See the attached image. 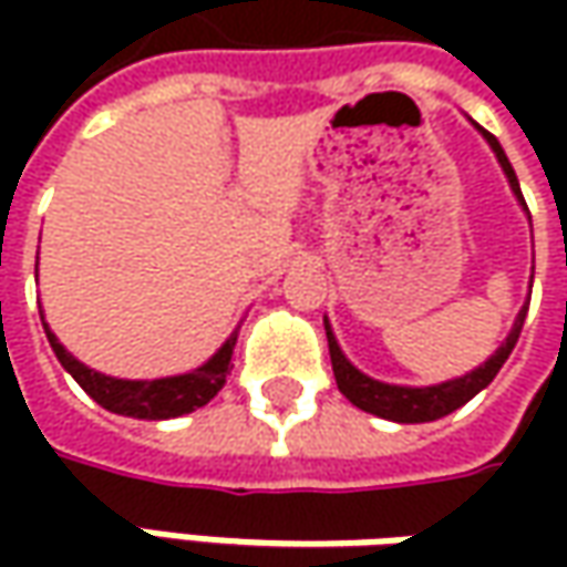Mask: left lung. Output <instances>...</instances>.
I'll list each match as a JSON object with an SVG mask.
<instances>
[{
    "label": "left lung",
    "instance_id": "obj_1",
    "mask_svg": "<svg viewBox=\"0 0 567 567\" xmlns=\"http://www.w3.org/2000/svg\"><path fill=\"white\" fill-rule=\"evenodd\" d=\"M483 135H486V142L492 144V151H495V157H498V164L505 169V176H508V183H512L514 195L524 202V195H520V186H517V176H514L512 164H508V157H505V151H502V144L495 142V135H489L486 128H483ZM527 205V202H524ZM524 318H527V306L520 309V316L514 321L512 334L508 340L495 350V357L486 360L480 369H473L470 375L464 379H454L445 381V384H432V388H401V384H384V381L369 379V375H362L360 369H353L347 357L340 353L338 340L331 334V328H328V321H324V328H328V350H331V365H334V379H338L340 394L347 398V401L353 403V406H360L365 413H375L381 420H391V423H432V420H442L447 416L451 410H457V406H464L470 398H476L486 384H489L495 375H498V369L505 365V360L512 357L514 343L520 338V328H524Z\"/></svg>",
    "mask_w": 567,
    "mask_h": 567
}]
</instances>
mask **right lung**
<instances>
[{
  "mask_svg": "<svg viewBox=\"0 0 567 567\" xmlns=\"http://www.w3.org/2000/svg\"><path fill=\"white\" fill-rule=\"evenodd\" d=\"M47 328V324H43ZM47 340L53 347V353L62 362V369L72 375V379L94 398V401L110 410V413H120V416H135V420H173V416H183L192 413L198 406H205L224 384L229 375V357H233V347H236V334L210 357V360L186 372V375H173V379H154V381H122L110 379V375H100L94 369L81 365V362L65 353V347L55 340V334L47 328Z\"/></svg>",
  "mask_w": 567,
  "mask_h": 567,
  "instance_id": "1",
  "label": "right lung"
}]
</instances>
